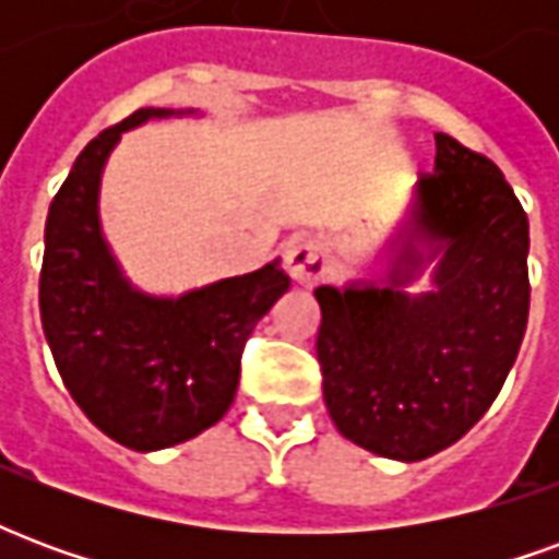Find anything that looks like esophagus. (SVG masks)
Returning <instances> with one entry per match:
<instances>
[{"label":"esophagus","instance_id":"obj_1","mask_svg":"<svg viewBox=\"0 0 559 559\" xmlns=\"http://www.w3.org/2000/svg\"><path fill=\"white\" fill-rule=\"evenodd\" d=\"M284 266L290 272V278L296 284H305V287H311V284H317V281H323L329 275L326 251L314 239H299V242L287 245Z\"/></svg>","mask_w":559,"mask_h":559}]
</instances>
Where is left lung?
<instances>
[{
  "instance_id": "8db88e82",
  "label": "left lung",
  "mask_w": 559,
  "mask_h": 559,
  "mask_svg": "<svg viewBox=\"0 0 559 559\" xmlns=\"http://www.w3.org/2000/svg\"><path fill=\"white\" fill-rule=\"evenodd\" d=\"M433 140V173L419 176L386 284L314 290L329 416L347 440L395 461L437 455L485 416L530 311V224L512 185L455 138ZM437 253L435 290L404 294Z\"/></svg>"
}]
</instances>
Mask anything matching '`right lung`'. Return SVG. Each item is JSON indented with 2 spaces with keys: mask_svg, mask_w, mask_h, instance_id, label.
I'll return each mask as SVG.
<instances>
[{
  "mask_svg": "<svg viewBox=\"0 0 559 559\" xmlns=\"http://www.w3.org/2000/svg\"><path fill=\"white\" fill-rule=\"evenodd\" d=\"M167 116L182 110L143 107L90 140L44 227L38 305L59 377L92 425L134 452L185 443L230 411L245 341L290 287L281 260L179 299L119 272L98 224L104 160L122 131Z\"/></svg>",
  "mask_w": 559,
  "mask_h": 559,
  "instance_id": "add662e5",
  "label": "right lung"
}]
</instances>
